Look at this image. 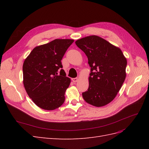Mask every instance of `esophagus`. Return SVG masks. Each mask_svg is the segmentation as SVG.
Wrapping results in <instances>:
<instances>
[{
	"label": "esophagus",
	"mask_w": 149,
	"mask_h": 149,
	"mask_svg": "<svg viewBox=\"0 0 149 149\" xmlns=\"http://www.w3.org/2000/svg\"><path fill=\"white\" fill-rule=\"evenodd\" d=\"M78 78H73L72 79V81H73L74 82V83H76V82H77L78 81Z\"/></svg>",
	"instance_id": "34e87169"
}]
</instances>
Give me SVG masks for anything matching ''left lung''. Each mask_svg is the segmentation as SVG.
Masks as SVG:
<instances>
[{"instance_id": "left-lung-1", "label": "left lung", "mask_w": 149, "mask_h": 149, "mask_svg": "<svg viewBox=\"0 0 149 149\" xmlns=\"http://www.w3.org/2000/svg\"><path fill=\"white\" fill-rule=\"evenodd\" d=\"M91 67L88 91L82 93L84 101L96 107L110 103L119 91L126 77L127 59L119 48L97 35L76 40Z\"/></svg>"}]
</instances>
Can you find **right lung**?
<instances>
[{"instance_id":"1","label":"right lung","mask_w":149,"mask_h":149,"mask_svg":"<svg viewBox=\"0 0 149 149\" xmlns=\"http://www.w3.org/2000/svg\"><path fill=\"white\" fill-rule=\"evenodd\" d=\"M72 39H55L35 47L23 65V83L30 98L39 107L52 111L60 107L71 83L62 68L61 60Z\"/></svg>"}]
</instances>
